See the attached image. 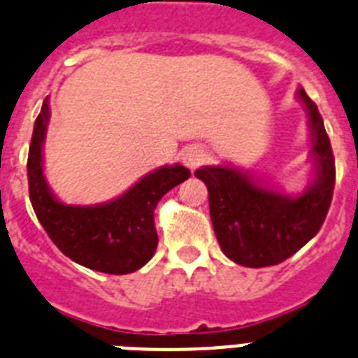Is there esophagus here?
Listing matches in <instances>:
<instances>
[{"instance_id": "esophagus-1", "label": "esophagus", "mask_w": 358, "mask_h": 358, "mask_svg": "<svg viewBox=\"0 0 358 358\" xmlns=\"http://www.w3.org/2000/svg\"><path fill=\"white\" fill-rule=\"evenodd\" d=\"M206 157H208V152L201 145H192L182 152V163L190 168V170H195L199 164H203Z\"/></svg>"}]
</instances>
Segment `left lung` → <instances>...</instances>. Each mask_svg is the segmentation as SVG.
<instances>
[{"instance_id":"obj_1","label":"left lung","mask_w":358,"mask_h":358,"mask_svg":"<svg viewBox=\"0 0 358 358\" xmlns=\"http://www.w3.org/2000/svg\"><path fill=\"white\" fill-rule=\"evenodd\" d=\"M313 181L299 195L277 190L234 166H203L195 177L208 188L210 217L222 253L241 266H273L311 241L328 215L335 188V159L324 121L304 88Z\"/></svg>"}]
</instances>
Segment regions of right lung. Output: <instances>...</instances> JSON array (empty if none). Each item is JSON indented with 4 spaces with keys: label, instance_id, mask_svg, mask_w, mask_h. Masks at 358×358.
<instances>
[{
    "label": "right lung",
    "instance_id": "obj_1",
    "mask_svg": "<svg viewBox=\"0 0 358 358\" xmlns=\"http://www.w3.org/2000/svg\"><path fill=\"white\" fill-rule=\"evenodd\" d=\"M50 106L45 97L29 150V192L39 222L61 252L90 270L124 275L139 270L157 248L154 210L166 192L190 177L182 164L157 168L130 190L94 206L65 204L57 199L43 173V143Z\"/></svg>",
    "mask_w": 358,
    "mask_h": 358
}]
</instances>
